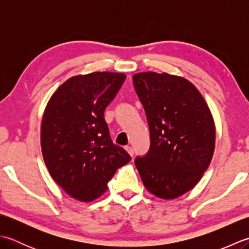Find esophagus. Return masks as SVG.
Instances as JSON below:
<instances>
[{"mask_svg":"<svg viewBox=\"0 0 249 249\" xmlns=\"http://www.w3.org/2000/svg\"><path fill=\"white\" fill-rule=\"evenodd\" d=\"M125 150L127 151V153H128V154H129L131 157H133V155H134V150H133V147L129 146V145H127V146H125Z\"/></svg>","mask_w":249,"mask_h":249,"instance_id":"34e87169","label":"esophagus"}]
</instances>
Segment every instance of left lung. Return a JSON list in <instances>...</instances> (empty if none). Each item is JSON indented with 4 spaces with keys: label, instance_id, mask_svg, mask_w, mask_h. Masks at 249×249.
I'll use <instances>...</instances> for the list:
<instances>
[{
    "label": "left lung",
    "instance_id": "obj_1",
    "mask_svg": "<svg viewBox=\"0 0 249 249\" xmlns=\"http://www.w3.org/2000/svg\"><path fill=\"white\" fill-rule=\"evenodd\" d=\"M133 82L145 110L151 147L135 163L145 188L160 199L193 189L215 150V123L194 84L167 72H138Z\"/></svg>",
    "mask_w": 249,
    "mask_h": 249
}]
</instances>
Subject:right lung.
<instances>
[{"instance_id":"obj_1","label":"right lung","mask_w":249,"mask_h":249,"mask_svg":"<svg viewBox=\"0 0 249 249\" xmlns=\"http://www.w3.org/2000/svg\"><path fill=\"white\" fill-rule=\"evenodd\" d=\"M126 78L96 71L68 79L52 94L40 127V145L51 178L71 198L89 202L131 157L110 138L104 118Z\"/></svg>"}]
</instances>
